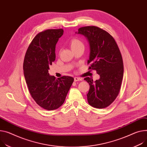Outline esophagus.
<instances>
[{"instance_id":"1","label":"esophagus","mask_w":147,"mask_h":147,"mask_svg":"<svg viewBox=\"0 0 147 147\" xmlns=\"http://www.w3.org/2000/svg\"><path fill=\"white\" fill-rule=\"evenodd\" d=\"M82 79L80 78H78V77H75L74 78V81L76 82V81H82Z\"/></svg>"}]
</instances>
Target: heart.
Here are the masks:
<instances>
[{"label": "heart", "instance_id": "obj_1", "mask_svg": "<svg viewBox=\"0 0 147 147\" xmlns=\"http://www.w3.org/2000/svg\"><path fill=\"white\" fill-rule=\"evenodd\" d=\"M70 47L72 50L80 47H84V43L78 38H73L70 42Z\"/></svg>", "mask_w": 147, "mask_h": 147}]
</instances>
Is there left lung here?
Returning a JSON list of instances; mask_svg holds the SVG:
<instances>
[{"label":"left lung","instance_id":"8db88e82","mask_svg":"<svg viewBox=\"0 0 147 147\" xmlns=\"http://www.w3.org/2000/svg\"><path fill=\"white\" fill-rule=\"evenodd\" d=\"M75 33L84 36L89 43V69L96 71L99 79L94 82L86 77L84 80L90 88L87 94L89 104L96 108H105L118 96L123 75L122 55L118 45L109 33L96 26H85Z\"/></svg>","mask_w":147,"mask_h":147}]
</instances>
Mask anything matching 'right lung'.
I'll return each mask as SVG.
<instances>
[{"instance_id": "add662e5", "label": "right lung", "mask_w": 147, "mask_h": 147, "mask_svg": "<svg viewBox=\"0 0 147 147\" xmlns=\"http://www.w3.org/2000/svg\"><path fill=\"white\" fill-rule=\"evenodd\" d=\"M63 30L48 29L35 37L26 51L24 74L32 97L47 110L59 108L64 102L74 82L71 76L56 79L49 74V66L55 60V48Z\"/></svg>"}]
</instances>
